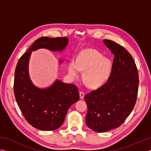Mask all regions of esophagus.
Here are the masks:
<instances>
[{
    "mask_svg": "<svg viewBox=\"0 0 151 151\" xmlns=\"http://www.w3.org/2000/svg\"><path fill=\"white\" fill-rule=\"evenodd\" d=\"M79 95H80V98L82 99L84 98L85 94H84V92H83V91H81V92L79 93Z\"/></svg>",
    "mask_w": 151,
    "mask_h": 151,
    "instance_id": "esophagus-1",
    "label": "esophagus"
}]
</instances>
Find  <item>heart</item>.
<instances>
[{"instance_id": "obj_1", "label": "heart", "mask_w": 151, "mask_h": 151, "mask_svg": "<svg viewBox=\"0 0 151 151\" xmlns=\"http://www.w3.org/2000/svg\"><path fill=\"white\" fill-rule=\"evenodd\" d=\"M112 63L103 58L97 50L87 48L81 50L77 60H70L68 72L73 77H76L81 70H84L83 78L91 88H98L107 81L111 71Z\"/></svg>"}]
</instances>
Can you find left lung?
Returning a JSON list of instances; mask_svg holds the SVG:
<instances>
[{
  "mask_svg": "<svg viewBox=\"0 0 151 151\" xmlns=\"http://www.w3.org/2000/svg\"><path fill=\"white\" fill-rule=\"evenodd\" d=\"M103 42L114 55L111 75L105 84L84 97L86 122L99 133L122 124L134 107L139 86L137 69L130 54L113 41L105 39Z\"/></svg>",
  "mask_w": 151,
  "mask_h": 151,
  "instance_id": "1",
  "label": "left lung"
}]
</instances>
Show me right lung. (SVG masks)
<instances>
[{
  "instance_id": "1",
  "label": "right lung",
  "mask_w": 151,
  "mask_h": 151,
  "mask_svg": "<svg viewBox=\"0 0 151 151\" xmlns=\"http://www.w3.org/2000/svg\"><path fill=\"white\" fill-rule=\"evenodd\" d=\"M68 42L67 37L39 38L19 58L15 70L14 91L17 105L28 123L40 130L52 131L60 128L68 109L79 100V93L75 85L60 80L46 88L35 86L29 74V59L32 52L40 48L63 51Z\"/></svg>"
}]
</instances>
